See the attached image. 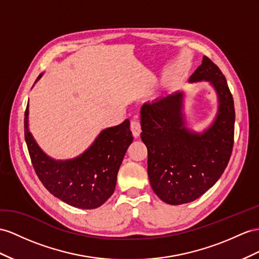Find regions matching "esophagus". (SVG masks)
<instances>
[{
    "mask_svg": "<svg viewBox=\"0 0 259 259\" xmlns=\"http://www.w3.org/2000/svg\"><path fill=\"white\" fill-rule=\"evenodd\" d=\"M130 129L132 131V135L135 138H138L141 134V124L138 120H132L130 124Z\"/></svg>",
    "mask_w": 259,
    "mask_h": 259,
    "instance_id": "34e87169",
    "label": "esophagus"
}]
</instances>
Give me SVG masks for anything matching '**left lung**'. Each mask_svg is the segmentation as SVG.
Listing matches in <instances>:
<instances>
[{
    "mask_svg": "<svg viewBox=\"0 0 259 259\" xmlns=\"http://www.w3.org/2000/svg\"><path fill=\"white\" fill-rule=\"evenodd\" d=\"M188 82H209L218 96L215 117L202 132L186 125L184 91L141 108L150 184L161 200L174 205L194 201L213 186L228 166L234 140V102L220 69L204 56Z\"/></svg>",
    "mask_w": 259,
    "mask_h": 259,
    "instance_id": "left-lung-1",
    "label": "left lung"
}]
</instances>
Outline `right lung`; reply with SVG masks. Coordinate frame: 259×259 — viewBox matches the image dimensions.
<instances>
[{
    "instance_id": "obj_1",
    "label": "right lung",
    "mask_w": 259,
    "mask_h": 259,
    "mask_svg": "<svg viewBox=\"0 0 259 259\" xmlns=\"http://www.w3.org/2000/svg\"><path fill=\"white\" fill-rule=\"evenodd\" d=\"M42 76V73L36 82ZM29 104L25 111V140L32 166L49 193L79 209L101 207L114 194L117 174L134 141L128 119L106 128L82 154L70 160H55L39 147L28 127Z\"/></svg>"
}]
</instances>
